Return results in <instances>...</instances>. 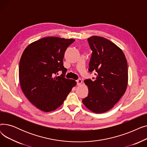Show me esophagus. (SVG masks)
I'll use <instances>...</instances> for the list:
<instances>
[{"mask_svg":"<svg viewBox=\"0 0 147 147\" xmlns=\"http://www.w3.org/2000/svg\"><path fill=\"white\" fill-rule=\"evenodd\" d=\"M76 82H77V84H78V86L80 85V84L82 83V80L81 79H78Z\"/></svg>","mask_w":147,"mask_h":147,"instance_id":"esophagus-1","label":"esophagus"}]
</instances>
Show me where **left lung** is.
<instances>
[{
    "instance_id": "8db88e82",
    "label": "left lung",
    "mask_w": 147,
    "mask_h": 147,
    "mask_svg": "<svg viewBox=\"0 0 147 147\" xmlns=\"http://www.w3.org/2000/svg\"><path fill=\"white\" fill-rule=\"evenodd\" d=\"M88 40L92 51L89 71L97 74L94 81H84L89 94L82 102L91 111L103 113L111 109L125 93L127 60L122 50L104 37L92 36Z\"/></svg>"
}]
</instances>
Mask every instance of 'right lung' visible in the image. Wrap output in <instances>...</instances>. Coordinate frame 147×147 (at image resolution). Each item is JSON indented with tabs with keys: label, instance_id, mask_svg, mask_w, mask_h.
Segmentation results:
<instances>
[{
	"label": "right lung",
	"instance_id": "add662e5",
	"mask_svg": "<svg viewBox=\"0 0 147 147\" xmlns=\"http://www.w3.org/2000/svg\"><path fill=\"white\" fill-rule=\"evenodd\" d=\"M75 40L43 37L30 43L23 52L19 65V80L25 96L38 109L55 110L63 104L76 82L64 78V52ZM61 70L60 76L56 74Z\"/></svg>",
	"mask_w": 147,
	"mask_h": 147
}]
</instances>
